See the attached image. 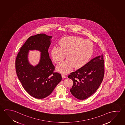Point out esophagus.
I'll list each match as a JSON object with an SVG mask.
<instances>
[{"label":"esophagus","mask_w":125,"mask_h":125,"mask_svg":"<svg viewBox=\"0 0 125 125\" xmlns=\"http://www.w3.org/2000/svg\"><path fill=\"white\" fill-rule=\"evenodd\" d=\"M62 77L63 78H67V76H66L65 75H64V74H62Z\"/></svg>","instance_id":"esophagus-1"}]
</instances>
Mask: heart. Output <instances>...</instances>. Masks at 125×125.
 Masks as SVG:
<instances>
[{"label": "heart", "mask_w": 125, "mask_h": 125, "mask_svg": "<svg viewBox=\"0 0 125 125\" xmlns=\"http://www.w3.org/2000/svg\"><path fill=\"white\" fill-rule=\"evenodd\" d=\"M60 47H54L51 55L54 62L59 63L66 55L67 60L58 66V72L65 74L74 68L79 69L86 65L92 57L94 50L92 41L80 37H67L59 41Z\"/></svg>", "instance_id": "b5f03b06"}]
</instances>
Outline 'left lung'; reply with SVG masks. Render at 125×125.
Returning a JSON list of instances; mask_svg holds the SVG:
<instances>
[{
  "instance_id": "left-lung-1",
  "label": "left lung",
  "mask_w": 125,
  "mask_h": 125,
  "mask_svg": "<svg viewBox=\"0 0 125 125\" xmlns=\"http://www.w3.org/2000/svg\"><path fill=\"white\" fill-rule=\"evenodd\" d=\"M104 75V61L102 54L91 60L86 65L68 76V78L73 81L70 92L79 100L88 98L98 89Z\"/></svg>"
}]
</instances>
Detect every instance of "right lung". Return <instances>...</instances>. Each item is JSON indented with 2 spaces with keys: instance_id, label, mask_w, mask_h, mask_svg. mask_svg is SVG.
<instances>
[{
  "instance_id": "add662e5",
  "label": "right lung",
  "mask_w": 125,
  "mask_h": 125,
  "mask_svg": "<svg viewBox=\"0 0 125 125\" xmlns=\"http://www.w3.org/2000/svg\"><path fill=\"white\" fill-rule=\"evenodd\" d=\"M52 36L40 33L30 37L21 47L16 60L17 75L25 90L33 97L45 98L53 91L62 81V75L54 72L55 67L50 58L48 48ZM37 50L41 53L37 66L29 63V50Z\"/></svg>"
}]
</instances>
